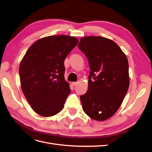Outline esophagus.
Segmentation results:
<instances>
[{"mask_svg": "<svg viewBox=\"0 0 152 152\" xmlns=\"http://www.w3.org/2000/svg\"><path fill=\"white\" fill-rule=\"evenodd\" d=\"M77 84H78V82H72V85H73V86H77Z\"/></svg>", "mask_w": 152, "mask_h": 152, "instance_id": "1", "label": "esophagus"}]
</instances>
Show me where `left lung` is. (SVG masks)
I'll use <instances>...</instances> for the list:
<instances>
[{"instance_id":"8db88e82","label":"left lung","mask_w":152,"mask_h":152,"mask_svg":"<svg viewBox=\"0 0 152 152\" xmlns=\"http://www.w3.org/2000/svg\"><path fill=\"white\" fill-rule=\"evenodd\" d=\"M88 59V89L80 96L84 112L90 118L103 121L113 116L121 105L129 86L126 54L113 40L88 36L78 44Z\"/></svg>"}]
</instances>
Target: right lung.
<instances>
[{
  "instance_id": "add662e5",
  "label": "right lung",
  "mask_w": 152,
  "mask_h": 152,
  "mask_svg": "<svg viewBox=\"0 0 152 152\" xmlns=\"http://www.w3.org/2000/svg\"><path fill=\"white\" fill-rule=\"evenodd\" d=\"M74 37L53 35L37 40L19 68L21 87L31 108L42 117L58 113L71 90L65 80L64 61L77 44Z\"/></svg>"
}]
</instances>
